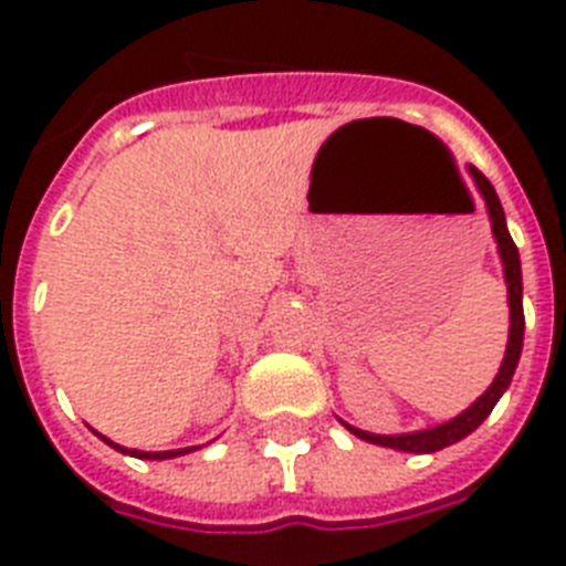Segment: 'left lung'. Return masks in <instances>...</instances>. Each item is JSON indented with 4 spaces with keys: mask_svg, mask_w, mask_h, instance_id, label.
Returning <instances> with one entry per match:
<instances>
[{
    "mask_svg": "<svg viewBox=\"0 0 566 566\" xmlns=\"http://www.w3.org/2000/svg\"><path fill=\"white\" fill-rule=\"evenodd\" d=\"M470 176H473L475 188L482 193L484 208H488V217H491V231L493 240H496V252H500L502 261V275H505V287H509V344H505V355H502L500 373L493 376L491 387L484 390L479 399H475L470 408L452 417V420L440 422V426H431V429L420 431H402V434H373V431L355 429L349 422L340 420V426L353 431L355 438L367 440V443H376V447L399 449V452H413V455H429V452H438L443 447H452L458 440H464L467 434H473L488 413L493 411V405L500 402L502 394L509 390L511 378L520 364V353H523V332H526V317H523V270H520V252L511 240L509 222H505V211H502V202L493 185L484 179L482 172L470 167Z\"/></svg>",
    "mask_w": 566,
    "mask_h": 566,
    "instance_id": "8db88e82",
    "label": "left lung"
}]
</instances>
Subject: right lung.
<instances>
[{
	"label": "right lung",
	"mask_w": 566,
	"mask_h": 566,
	"mask_svg": "<svg viewBox=\"0 0 566 566\" xmlns=\"http://www.w3.org/2000/svg\"><path fill=\"white\" fill-rule=\"evenodd\" d=\"M99 434V431H96ZM108 447H114L117 452H123V455H132V458H144V461H167V458H179V455H188V452H193V449L199 447H185V449H167V452H144V449H128V447H119V443H114V440H108L105 434H99Z\"/></svg>",
	"instance_id": "obj_1"
}]
</instances>
